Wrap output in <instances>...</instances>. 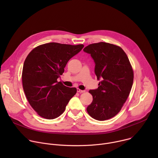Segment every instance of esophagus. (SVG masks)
I'll return each instance as SVG.
<instances>
[{"instance_id":"1","label":"esophagus","mask_w":158,"mask_h":158,"mask_svg":"<svg viewBox=\"0 0 158 158\" xmlns=\"http://www.w3.org/2000/svg\"><path fill=\"white\" fill-rule=\"evenodd\" d=\"M77 93H84L85 92V91H84V90H81V89H77Z\"/></svg>"}]
</instances>
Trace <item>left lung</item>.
Wrapping results in <instances>:
<instances>
[{
	"mask_svg": "<svg viewBox=\"0 0 158 158\" xmlns=\"http://www.w3.org/2000/svg\"><path fill=\"white\" fill-rule=\"evenodd\" d=\"M83 51L95 62L98 88L89 91L93 96L87 107L89 116L98 121L115 116L126 101L132 88L134 73L125 52L114 44L101 42L90 44Z\"/></svg>",
	"mask_w": 158,
	"mask_h": 158,
	"instance_id": "left-lung-1",
	"label": "left lung"
}]
</instances>
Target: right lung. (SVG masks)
<instances>
[{
  "instance_id": "obj_1",
  "label": "right lung",
  "mask_w": 158,
  "mask_h": 158,
  "mask_svg": "<svg viewBox=\"0 0 158 158\" xmlns=\"http://www.w3.org/2000/svg\"><path fill=\"white\" fill-rule=\"evenodd\" d=\"M83 48V44L50 42L36 47L27 56L22 85L30 105L42 118L53 119L60 116L76 94V87H66L57 80L67 62Z\"/></svg>"
}]
</instances>
